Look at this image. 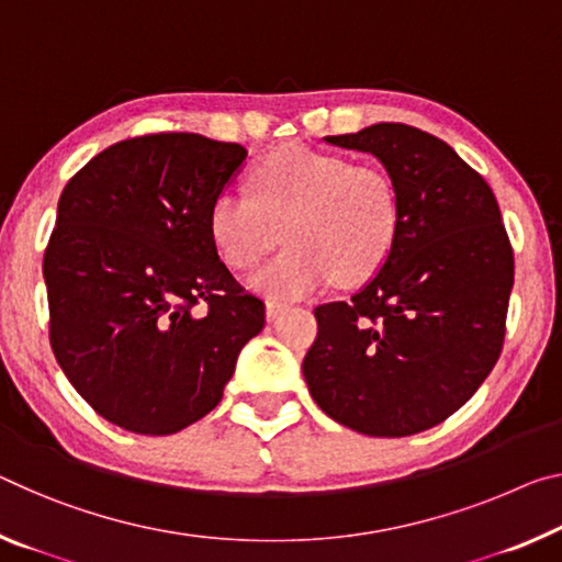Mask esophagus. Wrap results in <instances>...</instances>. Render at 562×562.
<instances>
[{"label": "esophagus", "instance_id": "esophagus-1", "mask_svg": "<svg viewBox=\"0 0 562 562\" xmlns=\"http://www.w3.org/2000/svg\"><path fill=\"white\" fill-rule=\"evenodd\" d=\"M284 307H288V305H284V302H280V300H267V305H265L267 319H278L282 315Z\"/></svg>", "mask_w": 562, "mask_h": 562}]
</instances>
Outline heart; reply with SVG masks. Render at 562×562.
<instances>
[{"instance_id": "b5f03b06", "label": "heart", "mask_w": 562, "mask_h": 562, "mask_svg": "<svg viewBox=\"0 0 562 562\" xmlns=\"http://www.w3.org/2000/svg\"><path fill=\"white\" fill-rule=\"evenodd\" d=\"M252 194L222 192L210 235L222 260L247 270L284 237L290 247L247 280L274 300L310 295L325 284L370 280L400 233L397 190L385 169L340 155L290 147L262 159Z\"/></svg>"}]
</instances>
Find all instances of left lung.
Here are the masks:
<instances>
[{
  "mask_svg": "<svg viewBox=\"0 0 562 562\" xmlns=\"http://www.w3.org/2000/svg\"><path fill=\"white\" fill-rule=\"evenodd\" d=\"M325 142L378 157L397 190L400 233L350 302L315 310L302 375L335 423L405 438L460 409L495 368L513 247L493 190L442 139L380 122Z\"/></svg>",
  "mask_w": 562,
  "mask_h": 562,
  "instance_id": "8db88e82",
  "label": "left lung"
}]
</instances>
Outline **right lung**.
<instances>
[{
  "label": "right lung",
  "mask_w": 562,
  "mask_h": 562,
  "mask_svg": "<svg viewBox=\"0 0 562 562\" xmlns=\"http://www.w3.org/2000/svg\"><path fill=\"white\" fill-rule=\"evenodd\" d=\"M245 159L235 142L165 132L106 147L61 192L44 252L52 350L124 430L198 423L265 325L262 300L239 288L210 235L212 202Z\"/></svg>",
  "instance_id": "add662e5"
}]
</instances>
